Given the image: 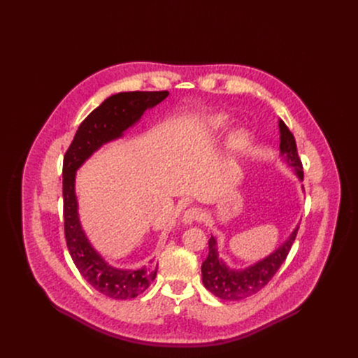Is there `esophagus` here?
<instances>
[{
    "label": "esophagus",
    "mask_w": 358,
    "mask_h": 358,
    "mask_svg": "<svg viewBox=\"0 0 358 358\" xmlns=\"http://www.w3.org/2000/svg\"><path fill=\"white\" fill-rule=\"evenodd\" d=\"M202 218V211L201 208L198 207H191L188 208L184 215H182V222L184 224H192V222H196V221H201Z\"/></svg>",
    "instance_id": "obj_1"
}]
</instances>
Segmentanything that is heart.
<instances>
[{
	"instance_id": "1",
	"label": "heart",
	"mask_w": 358,
	"mask_h": 358,
	"mask_svg": "<svg viewBox=\"0 0 358 358\" xmlns=\"http://www.w3.org/2000/svg\"><path fill=\"white\" fill-rule=\"evenodd\" d=\"M222 124H224V117H221V116L215 117L214 122H213L214 127H221ZM249 141H250V138H249L248 133L239 130V131L232 134V137L229 140V148H231L234 155H241V152H243L248 148Z\"/></svg>"
}]
</instances>
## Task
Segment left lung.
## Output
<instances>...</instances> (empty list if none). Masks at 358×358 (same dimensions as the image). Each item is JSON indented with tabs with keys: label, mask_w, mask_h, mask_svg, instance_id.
I'll list each match as a JSON object with an SVG mask.
<instances>
[{
	"label": "left lung",
	"mask_w": 358,
	"mask_h": 358,
	"mask_svg": "<svg viewBox=\"0 0 358 358\" xmlns=\"http://www.w3.org/2000/svg\"><path fill=\"white\" fill-rule=\"evenodd\" d=\"M279 129H280L282 156L285 157L287 164L296 170L299 178L301 180L303 166L297 155V145H296L294 136L282 120L279 122ZM297 231H299V227L292 232L289 239L283 242L282 246H279L273 253H271L269 257L242 271H235L232 268H228L218 258L217 242L214 236H211L208 241V246H210L208 257L202 262V266H201L203 286H206L213 294H215L222 300H242L245 297L258 293L261 289H264L269 283V280L275 276V273L279 271L282 264L286 261L290 248L296 239Z\"/></svg>",
	"instance_id": "8db88e82"
}]
</instances>
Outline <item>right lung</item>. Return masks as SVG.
Masks as SVG:
<instances>
[{
    "mask_svg": "<svg viewBox=\"0 0 358 358\" xmlns=\"http://www.w3.org/2000/svg\"><path fill=\"white\" fill-rule=\"evenodd\" d=\"M169 96L162 92H122L108 97L79 126L64 156V228L71 258L86 282L101 294L126 300L143 293L156 279L157 262L138 271L110 266L87 242L78 218L75 171L101 144L115 140L133 126L141 115Z\"/></svg>",
    "mask_w": 358,
    "mask_h": 358,
    "instance_id": "1",
    "label": "right lung"
}]
</instances>
